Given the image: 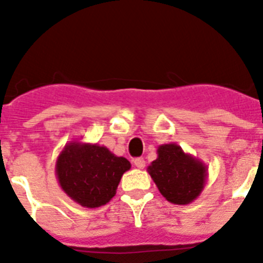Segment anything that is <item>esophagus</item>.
Returning <instances> with one entry per match:
<instances>
[{
	"label": "esophagus",
	"mask_w": 263,
	"mask_h": 263,
	"mask_svg": "<svg viewBox=\"0 0 263 263\" xmlns=\"http://www.w3.org/2000/svg\"><path fill=\"white\" fill-rule=\"evenodd\" d=\"M134 166H136L137 168H145V159H143V158H136V159H134Z\"/></svg>",
	"instance_id": "esophagus-1"
}]
</instances>
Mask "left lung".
<instances>
[{
  "label": "left lung",
  "mask_w": 263,
  "mask_h": 263,
  "mask_svg": "<svg viewBox=\"0 0 263 263\" xmlns=\"http://www.w3.org/2000/svg\"><path fill=\"white\" fill-rule=\"evenodd\" d=\"M157 159L147 173L167 201L178 205L192 203L200 196L208 176V167L176 143L158 146Z\"/></svg>",
  "instance_id": "obj_1"
}]
</instances>
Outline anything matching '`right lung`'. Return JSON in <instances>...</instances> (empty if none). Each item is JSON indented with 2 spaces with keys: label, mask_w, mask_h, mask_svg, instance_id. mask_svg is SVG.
Returning <instances> with one entry per match:
<instances>
[{
  "label": "right lung",
  "mask_w": 263,
  "mask_h": 263,
  "mask_svg": "<svg viewBox=\"0 0 263 263\" xmlns=\"http://www.w3.org/2000/svg\"><path fill=\"white\" fill-rule=\"evenodd\" d=\"M132 164L105 146L69 141L58 155L55 174L69 199L85 208L105 205Z\"/></svg>",
  "instance_id": "1"
}]
</instances>
